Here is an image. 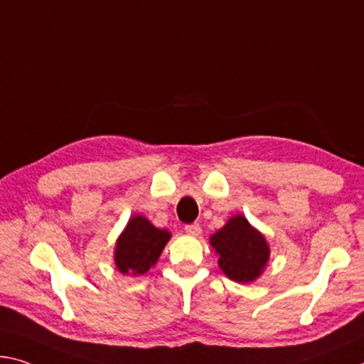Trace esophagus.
Here are the masks:
<instances>
[{
  "mask_svg": "<svg viewBox=\"0 0 364 364\" xmlns=\"http://www.w3.org/2000/svg\"><path fill=\"white\" fill-rule=\"evenodd\" d=\"M184 232H186L188 235H191V236H198V235H200L203 230H200L199 223H189V225H186V227H184Z\"/></svg>",
  "mask_w": 364,
  "mask_h": 364,
  "instance_id": "esophagus-1",
  "label": "esophagus"
}]
</instances>
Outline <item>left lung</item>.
Listing matches in <instances>:
<instances>
[{
  "label": "left lung",
  "mask_w": 364,
  "mask_h": 364,
  "mask_svg": "<svg viewBox=\"0 0 364 364\" xmlns=\"http://www.w3.org/2000/svg\"><path fill=\"white\" fill-rule=\"evenodd\" d=\"M210 246L218 255L222 272L238 284L255 282L269 262L267 241L243 215H233L223 228L213 233Z\"/></svg>",
  "instance_id": "8db88e82"
}]
</instances>
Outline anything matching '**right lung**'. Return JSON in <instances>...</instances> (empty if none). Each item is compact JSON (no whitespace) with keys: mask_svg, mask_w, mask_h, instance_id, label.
Returning <instances> with one entry per match:
<instances>
[{"mask_svg":"<svg viewBox=\"0 0 364 364\" xmlns=\"http://www.w3.org/2000/svg\"><path fill=\"white\" fill-rule=\"evenodd\" d=\"M171 233L142 215H132L114 247V265L123 275H142L155 265Z\"/></svg>","mask_w":364,"mask_h":364,"instance_id":"add662e5","label":"right lung"}]
</instances>
